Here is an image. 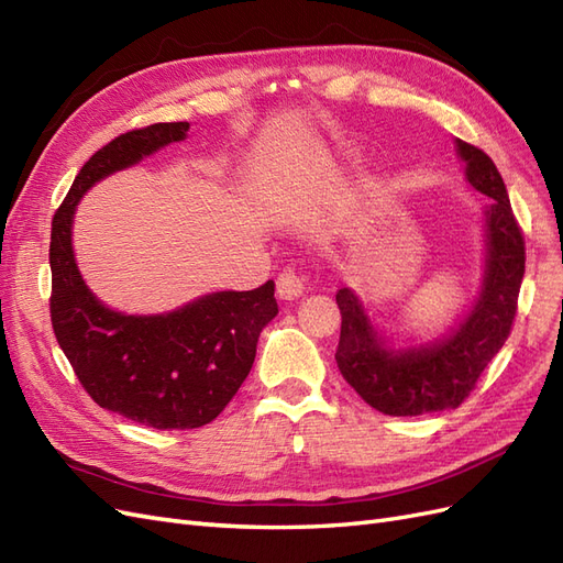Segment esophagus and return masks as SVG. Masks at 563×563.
Here are the masks:
<instances>
[{"mask_svg":"<svg viewBox=\"0 0 563 563\" xmlns=\"http://www.w3.org/2000/svg\"><path fill=\"white\" fill-rule=\"evenodd\" d=\"M305 288H308V279H305L302 272H298L294 267H286L277 277V294L284 300H294V298L302 296Z\"/></svg>","mask_w":563,"mask_h":563,"instance_id":"1","label":"esophagus"}]
</instances>
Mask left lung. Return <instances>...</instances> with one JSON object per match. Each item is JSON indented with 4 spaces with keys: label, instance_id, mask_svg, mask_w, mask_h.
<instances>
[{
    "label": "left lung",
    "instance_id": "left-lung-1",
    "mask_svg": "<svg viewBox=\"0 0 563 563\" xmlns=\"http://www.w3.org/2000/svg\"><path fill=\"white\" fill-rule=\"evenodd\" d=\"M465 180L490 199L484 211V277L453 329L428 343L395 347L354 288H340L343 314L335 362L343 378L385 416H422L457 408L500 352L517 314L523 236L496 164L479 147L455 141Z\"/></svg>",
    "mask_w": 563,
    "mask_h": 563
}]
</instances>
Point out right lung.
<instances>
[{
    "instance_id": "add662e5",
    "label": "right lung",
    "mask_w": 563,
    "mask_h": 563,
    "mask_svg": "<svg viewBox=\"0 0 563 563\" xmlns=\"http://www.w3.org/2000/svg\"><path fill=\"white\" fill-rule=\"evenodd\" d=\"M168 122L122 133L81 166L51 225V323L79 383L100 406L155 430H192L218 418L246 380L261 331L277 317L275 282L213 291L162 314L108 308L75 261L73 223L96 183L187 139Z\"/></svg>"
}]
</instances>
